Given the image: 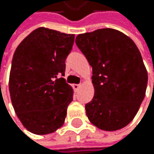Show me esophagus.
I'll use <instances>...</instances> for the list:
<instances>
[{
    "label": "esophagus",
    "mask_w": 154,
    "mask_h": 154,
    "mask_svg": "<svg viewBox=\"0 0 154 154\" xmlns=\"http://www.w3.org/2000/svg\"><path fill=\"white\" fill-rule=\"evenodd\" d=\"M80 86H81L80 84H74L73 85V88H75V90H79V88H80Z\"/></svg>",
    "instance_id": "34e87169"
}]
</instances>
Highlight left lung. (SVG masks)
Returning <instances> with one entry per match:
<instances>
[{"mask_svg":"<svg viewBox=\"0 0 154 154\" xmlns=\"http://www.w3.org/2000/svg\"><path fill=\"white\" fill-rule=\"evenodd\" d=\"M75 43L92 67L95 91L85 106L88 120L105 131L125 128L137 115L148 83L138 47L113 28L79 34Z\"/></svg>","mask_w":154,"mask_h":154,"instance_id":"obj_1","label":"left lung"}]
</instances>
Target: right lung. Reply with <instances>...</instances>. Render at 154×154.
<instances>
[{
    "label": "right lung",
    "mask_w": 154,
    "mask_h": 154,
    "mask_svg": "<svg viewBox=\"0 0 154 154\" xmlns=\"http://www.w3.org/2000/svg\"><path fill=\"white\" fill-rule=\"evenodd\" d=\"M75 35L38 27L17 46L9 91L14 112L33 134L47 135L64 123L73 88L63 78Z\"/></svg>",
    "instance_id": "obj_1"
}]
</instances>
